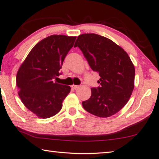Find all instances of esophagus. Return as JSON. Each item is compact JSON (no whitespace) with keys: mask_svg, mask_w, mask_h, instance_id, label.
<instances>
[{"mask_svg":"<svg viewBox=\"0 0 159 159\" xmlns=\"http://www.w3.org/2000/svg\"><path fill=\"white\" fill-rule=\"evenodd\" d=\"M71 88H73V89H76V88H79V85H71Z\"/></svg>","mask_w":159,"mask_h":159,"instance_id":"esophagus-1","label":"esophagus"}]
</instances>
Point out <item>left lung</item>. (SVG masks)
Wrapping results in <instances>:
<instances>
[{
  "instance_id": "obj_1",
  "label": "left lung",
  "mask_w": 159,
  "mask_h": 159,
  "mask_svg": "<svg viewBox=\"0 0 159 159\" xmlns=\"http://www.w3.org/2000/svg\"><path fill=\"white\" fill-rule=\"evenodd\" d=\"M79 47L94 71L100 76V86L91 88V96L83 101L85 110L98 117L116 114L130 99L134 89V67L127 52L106 37L95 34L78 36Z\"/></svg>"
}]
</instances>
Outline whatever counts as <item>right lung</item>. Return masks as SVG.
Segmentation results:
<instances>
[{
  "mask_svg": "<svg viewBox=\"0 0 159 159\" xmlns=\"http://www.w3.org/2000/svg\"><path fill=\"white\" fill-rule=\"evenodd\" d=\"M76 39L64 35L48 36L32 48L18 70L19 96L26 108L40 118L57 114L71 90L70 86L54 83L53 79L61 74L64 58Z\"/></svg>",
  "mask_w": 159,
  "mask_h": 159,
  "instance_id": "obj_1",
  "label": "right lung"
}]
</instances>
